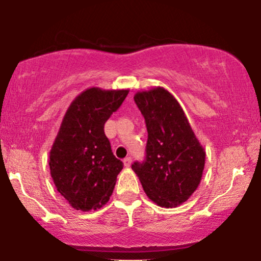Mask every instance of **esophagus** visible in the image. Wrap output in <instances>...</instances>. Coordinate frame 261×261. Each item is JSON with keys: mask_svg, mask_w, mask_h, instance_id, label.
I'll use <instances>...</instances> for the list:
<instances>
[{"mask_svg": "<svg viewBox=\"0 0 261 261\" xmlns=\"http://www.w3.org/2000/svg\"><path fill=\"white\" fill-rule=\"evenodd\" d=\"M124 166L125 167H130L131 166V157H126V158H124Z\"/></svg>", "mask_w": 261, "mask_h": 261, "instance_id": "1", "label": "esophagus"}]
</instances>
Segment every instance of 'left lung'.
Wrapping results in <instances>:
<instances>
[{"mask_svg":"<svg viewBox=\"0 0 261 261\" xmlns=\"http://www.w3.org/2000/svg\"><path fill=\"white\" fill-rule=\"evenodd\" d=\"M135 103L143 115L148 139L143 162L131 166L143 190L162 207H176L199 187L205 151L180 104L162 87L137 92Z\"/></svg>","mask_w":261,"mask_h":261,"instance_id":"1","label":"left lung"}]
</instances>
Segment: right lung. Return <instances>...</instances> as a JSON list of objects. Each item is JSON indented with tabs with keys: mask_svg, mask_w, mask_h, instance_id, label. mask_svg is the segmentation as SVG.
I'll use <instances>...</instances> for the list:
<instances>
[{
	"mask_svg": "<svg viewBox=\"0 0 261 261\" xmlns=\"http://www.w3.org/2000/svg\"><path fill=\"white\" fill-rule=\"evenodd\" d=\"M128 89H86L68 107L50 151L56 189L73 208H100L109 201L122 162L112 152L104 124L120 108Z\"/></svg>",
	"mask_w": 261,
	"mask_h": 261,
	"instance_id": "add662e5",
	"label": "right lung"
}]
</instances>
